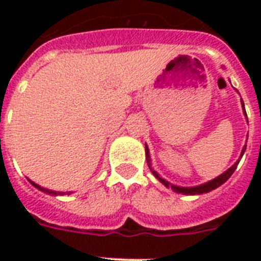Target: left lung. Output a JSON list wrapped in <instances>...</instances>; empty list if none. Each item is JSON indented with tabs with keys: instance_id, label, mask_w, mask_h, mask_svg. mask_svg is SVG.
I'll list each match as a JSON object with an SVG mask.
<instances>
[{
	"instance_id": "8db88e82",
	"label": "left lung",
	"mask_w": 261,
	"mask_h": 261,
	"mask_svg": "<svg viewBox=\"0 0 261 261\" xmlns=\"http://www.w3.org/2000/svg\"><path fill=\"white\" fill-rule=\"evenodd\" d=\"M243 107H244V102H243ZM244 111H245V108H244ZM245 115H247V114H245ZM245 149H247V145L244 146V149H243V151H241V155H240V157H243V154H244V151H245ZM145 150H146L147 164H149V168H150V154H149V149H147L146 145H145ZM239 163H240V160H239V161H237V163L234 164V165H233V167L229 168V169H227L226 172H223L222 174H219L218 177L213 178L211 181H207V182H204V184H200V186H196V187H177V186H173V184H171V182H169V181H167L165 178L160 177V174L157 173V172H155V171H153L151 168H150V171H151V173L154 174L155 177L159 178L160 181L163 182L164 186L168 187V188L171 187L172 190H173L174 192H177V194H184V195H200V194H207V192H210V191L215 190V188H218L219 186H222L223 182L226 181L227 178L230 177L231 174H233V172L236 171V168H237V165H239Z\"/></svg>"
}]
</instances>
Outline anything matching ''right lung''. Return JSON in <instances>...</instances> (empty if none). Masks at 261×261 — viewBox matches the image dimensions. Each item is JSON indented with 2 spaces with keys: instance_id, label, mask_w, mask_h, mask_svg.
Here are the masks:
<instances>
[{
  "instance_id": "right-lung-1",
  "label": "right lung",
  "mask_w": 261,
  "mask_h": 261,
  "mask_svg": "<svg viewBox=\"0 0 261 261\" xmlns=\"http://www.w3.org/2000/svg\"><path fill=\"white\" fill-rule=\"evenodd\" d=\"M30 182L35 187V188H38V190L43 191V192H46V194H48V195H53V196H54V195H55V196H57V195H63V192H57V191H51V190H47V188H43V187L38 186L36 182L31 181V180H30ZM69 194H70V192H69Z\"/></svg>"
}]
</instances>
